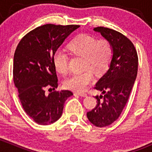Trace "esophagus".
<instances>
[{
	"instance_id": "1",
	"label": "esophagus",
	"mask_w": 152,
	"mask_h": 152,
	"mask_svg": "<svg viewBox=\"0 0 152 152\" xmlns=\"http://www.w3.org/2000/svg\"><path fill=\"white\" fill-rule=\"evenodd\" d=\"M75 94L79 95V96H82V97H86V96H87V95L86 94V93H75Z\"/></svg>"
}]
</instances>
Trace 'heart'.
I'll list each match as a JSON object with an SVG mask.
<instances>
[{"label": "heart", "mask_w": 152, "mask_h": 152, "mask_svg": "<svg viewBox=\"0 0 152 152\" xmlns=\"http://www.w3.org/2000/svg\"><path fill=\"white\" fill-rule=\"evenodd\" d=\"M71 54L83 57V72L74 73L64 82L67 89L76 92H83L94 81V72L102 75L108 70L113 56V47L107 39H98L91 35L80 34L68 45ZM53 64L56 71L66 74L69 70V56L61 49L53 53Z\"/></svg>", "instance_id": "b5f03b06"}]
</instances>
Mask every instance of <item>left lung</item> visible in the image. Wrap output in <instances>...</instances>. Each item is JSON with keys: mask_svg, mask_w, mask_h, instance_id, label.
Instances as JSON below:
<instances>
[{"mask_svg": "<svg viewBox=\"0 0 152 152\" xmlns=\"http://www.w3.org/2000/svg\"><path fill=\"white\" fill-rule=\"evenodd\" d=\"M94 31L101 33L113 47L110 68L94 87L104 96H96L97 104L87 113L93 125L104 127L118 118L126 104L137 77L138 56L134 44L123 34L102 26Z\"/></svg>", "mask_w": 152, "mask_h": 152, "instance_id": "1", "label": "left lung"}]
</instances>
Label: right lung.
<instances>
[{"label": "right lung", "instance_id": "add662e5", "mask_svg": "<svg viewBox=\"0 0 152 152\" xmlns=\"http://www.w3.org/2000/svg\"><path fill=\"white\" fill-rule=\"evenodd\" d=\"M79 27L45 24L26 34L16 48L14 84L23 108L37 124L49 125L56 121L62 115L65 101L73 95L70 90H56L58 79L53 55ZM45 88H52L55 91L47 95Z\"/></svg>", "mask_w": 152, "mask_h": 152}]
</instances>
